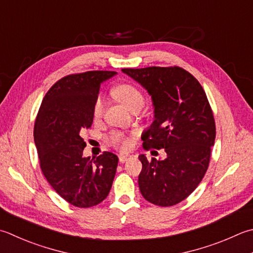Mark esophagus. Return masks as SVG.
I'll return each mask as SVG.
<instances>
[{
	"instance_id": "esophagus-1",
	"label": "esophagus",
	"mask_w": 253,
	"mask_h": 253,
	"mask_svg": "<svg viewBox=\"0 0 253 253\" xmlns=\"http://www.w3.org/2000/svg\"><path fill=\"white\" fill-rule=\"evenodd\" d=\"M129 158H130L129 155H121L120 157H118V159H120L121 163H124V162H126L128 159H129Z\"/></svg>"
}]
</instances>
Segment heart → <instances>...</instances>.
Instances as JSON below:
<instances>
[{
	"instance_id": "b5f03b06",
	"label": "heart",
	"mask_w": 253,
	"mask_h": 253,
	"mask_svg": "<svg viewBox=\"0 0 253 253\" xmlns=\"http://www.w3.org/2000/svg\"><path fill=\"white\" fill-rule=\"evenodd\" d=\"M114 95L120 101L122 104H124L128 110H130L136 105H143L145 98H143L142 93L138 87L132 85L130 83H122L118 84L117 86L114 87ZM94 116L100 117L102 116L104 111V102L102 98L98 97L94 103ZM114 142L116 145L121 146L123 149H127L130 146L129 140L124 139L121 135L114 136Z\"/></svg>"
}]
</instances>
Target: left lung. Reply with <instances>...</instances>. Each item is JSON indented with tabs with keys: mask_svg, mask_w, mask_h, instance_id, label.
<instances>
[{
	"mask_svg": "<svg viewBox=\"0 0 253 253\" xmlns=\"http://www.w3.org/2000/svg\"><path fill=\"white\" fill-rule=\"evenodd\" d=\"M151 96L153 123L143 131V147L165 149V160L140 155L138 184L158 206H173L204 177L216 137L215 121L202 85L179 67L123 69Z\"/></svg>",
	"mask_w": 253,
	"mask_h": 253,
	"instance_id": "1",
	"label": "left lung"
}]
</instances>
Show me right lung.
<instances>
[{
  "mask_svg": "<svg viewBox=\"0 0 253 253\" xmlns=\"http://www.w3.org/2000/svg\"><path fill=\"white\" fill-rule=\"evenodd\" d=\"M114 71L71 74L54 83L39 108L34 140L44 177L71 205L86 209L106 199L118 158L105 151L96 159L83 156V128L91 127L94 103Z\"/></svg>",
  "mask_w": 253,
  "mask_h": 253,
  "instance_id": "1",
  "label": "right lung"
}]
</instances>
